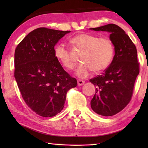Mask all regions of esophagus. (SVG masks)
Returning <instances> with one entry per match:
<instances>
[{
	"instance_id": "obj_1",
	"label": "esophagus",
	"mask_w": 148,
	"mask_h": 148,
	"mask_svg": "<svg viewBox=\"0 0 148 148\" xmlns=\"http://www.w3.org/2000/svg\"><path fill=\"white\" fill-rule=\"evenodd\" d=\"M77 86H82V85H84L85 84V82L84 80H82V79H77Z\"/></svg>"
}]
</instances>
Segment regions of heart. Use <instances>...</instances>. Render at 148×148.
<instances>
[{"mask_svg":"<svg viewBox=\"0 0 148 148\" xmlns=\"http://www.w3.org/2000/svg\"><path fill=\"white\" fill-rule=\"evenodd\" d=\"M75 49L81 51L79 59L82 63L77 67L76 74L79 77H86L93 71L99 72L106 69L111 63L114 55L112 41L106 37L82 33L71 40ZM54 56L65 69L72 70L76 61L71 49L64 44L59 43L53 49Z\"/></svg>","mask_w":148,"mask_h":148,"instance_id":"1","label":"heart"}]
</instances>
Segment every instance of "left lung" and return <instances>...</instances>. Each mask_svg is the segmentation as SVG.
<instances>
[{
    "label": "left lung",
    "mask_w": 148,
    "mask_h": 148,
    "mask_svg": "<svg viewBox=\"0 0 148 148\" xmlns=\"http://www.w3.org/2000/svg\"><path fill=\"white\" fill-rule=\"evenodd\" d=\"M110 32L115 56L104 73L89 80L96 86L91 101V108L103 116L121 112L131 101L134 83L140 72L137 50L133 42L121 27L115 24L91 29Z\"/></svg>",
    "instance_id": "8db88e82"
}]
</instances>
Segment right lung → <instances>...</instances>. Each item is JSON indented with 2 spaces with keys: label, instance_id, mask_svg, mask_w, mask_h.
I'll return each instance as SVG.
<instances>
[{
  "label": "right lung",
  "instance_id": "1",
  "mask_svg": "<svg viewBox=\"0 0 148 148\" xmlns=\"http://www.w3.org/2000/svg\"><path fill=\"white\" fill-rule=\"evenodd\" d=\"M71 31L40 27L17 45L14 76L27 106L39 116L48 117L63 109L69 90L77 80L62 68L54 56L57 42Z\"/></svg>",
  "mask_w": 148,
  "mask_h": 148
}]
</instances>
